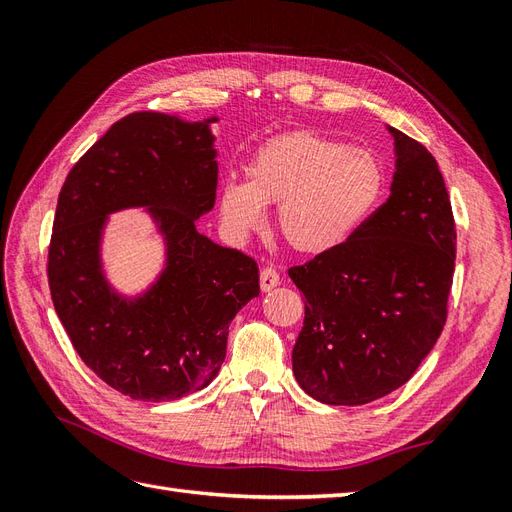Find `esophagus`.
Here are the masks:
<instances>
[{
    "mask_svg": "<svg viewBox=\"0 0 512 512\" xmlns=\"http://www.w3.org/2000/svg\"><path fill=\"white\" fill-rule=\"evenodd\" d=\"M277 284H280V273H277L273 267H265L260 271V288L262 290H273Z\"/></svg>",
    "mask_w": 512,
    "mask_h": 512,
    "instance_id": "obj_1",
    "label": "esophagus"
}]
</instances>
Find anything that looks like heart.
<instances>
[{"instance_id":"heart-1","label":"heart","mask_w":512,"mask_h":512,"mask_svg":"<svg viewBox=\"0 0 512 512\" xmlns=\"http://www.w3.org/2000/svg\"><path fill=\"white\" fill-rule=\"evenodd\" d=\"M386 190L380 158L309 130L275 136L247 162V181H228L222 218L245 237L277 207V230L292 250L324 254L350 241L374 215Z\"/></svg>"}]
</instances>
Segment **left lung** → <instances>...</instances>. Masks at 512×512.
Masks as SVG:
<instances>
[{
  "label": "left lung",
  "mask_w": 512,
  "mask_h": 512,
  "mask_svg": "<svg viewBox=\"0 0 512 512\" xmlns=\"http://www.w3.org/2000/svg\"><path fill=\"white\" fill-rule=\"evenodd\" d=\"M389 132V200L337 250L288 269L305 294L294 378L329 406H363L406 384L446 322L457 245L451 198L436 158Z\"/></svg>",
  "instance_id": "left-lung-1"
}]
</instances>
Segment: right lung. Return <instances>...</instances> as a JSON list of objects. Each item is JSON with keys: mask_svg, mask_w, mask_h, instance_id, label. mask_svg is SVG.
Listing matches in <instances>:
<instances>
[{"mask_svg": "<svg viewBox=\"0 0 512 512\" xmlns=\"http://www.w3.org/2000/svg\"><path fill=\"white\" fill-rule=\"evenodd\" d=\"M213 121L123 117L59 192L49 245L55 312L85 365L132 399L173 401L205 389L226 359L228 324L260 292L256 260L196 228L218 188ZM132 206L159 224L167 265L128 300L105 282L99 247L107 215Z\"/></svg>", "mask_w": 512, "mask_h": 512, "instance_id": "add662e5", "label": "right lung"}]
</instances>
